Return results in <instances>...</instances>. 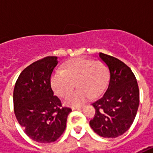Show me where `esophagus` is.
I'll use <instances>...</instances> for the list:
<instances>
[{"instance_id": "34e87169", "label": "esophagus", "mask_w": 153, "mask_h": 153, "mask_svg": "<svg viewBox=\"0 0 153 153\" xmlns=\"http://www.w3.org/2000/svg\"><path fill=\"white\" fill-rule=\"evenodd\" d=\"M83 106H73L72 107V110L74 111V110H79V109H81V108H83Z\"/></svg>"}]
</instances>
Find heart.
Listing matches in <instances>:
<instances>
[{"label":"heart","instance_id":"heart-1","mask_svg":"<svg viewBox=\"0 0 153 153\" xmlns=\"http://www.w3.org/2000/svg\"><path fill=\"white\" fill-rule=\"evenodd\" d=\"M110 78V70L102 60L83 57L68 60L62 70H56L51 79V87L57 96L66 97L74 89L75 83L79 89L68 96L66 103L79 106L92 97H97L106 88Z\"/></svg>","mask_w":153,"mask_h":153}]
</instances>
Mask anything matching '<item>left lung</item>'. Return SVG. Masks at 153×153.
Instances as JSON below:
<instances>
[{"label": "left lung", "mask_w": 153, "mask_h": 153, "mask_svg": "<svg viewBox=\"0 0 153 153\" xmlns=\"http://www.w3.org/2000/svg\"><path fill=\"white\" fill-rule=\"evenodd\" d=\"M101 59L111 73L109 85L103 96L93 103L95 115L89 124L104 138H116L130 128L139 105V89L135 75L123 61L104 53Z\"/></svg>", "instance_id": "obj_1"}]
</instances>
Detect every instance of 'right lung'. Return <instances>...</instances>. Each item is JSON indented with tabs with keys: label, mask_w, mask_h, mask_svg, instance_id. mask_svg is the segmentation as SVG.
Returning a JSON list of instances; mask_svg holds the SVG:
<instances>
[{
	"label": "right lung",
	"mask_w": 153,
	"mask_h": 153,
	"mask_svg": "<svg viewBox=\"0 0 153 153\" xmlns=\"http://www.w3.org/2000/svg\"><path fill=\"white\" fill-rule=\"evenodd\" d=\"M56 56H47L26 67L19 74L13 93L14 111L19 124L33 141H56L66 127L71 108L62 106L51 86Z\"/></svg>",
	"instance_id": "obj_1"
}]
</instances>
